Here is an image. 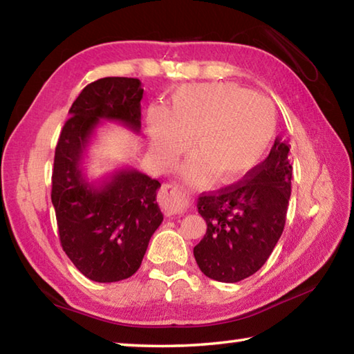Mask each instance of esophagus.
<instances>
[{
    "label": "esophagus",
    "instance_id": "34e87169",
    "mask_svg": "<svg viewBox=\"0 0 354 354\" xmlns=\"http://www.w3.org/2000/svg\"><path fill=\"white\" fill-rule=\"evenodd\" d=\"M159 201L167 215H178L187 211V198L176 184H164L159 194Z\"/></svg>",
    "mask_w": 354,
    "mask_h": 354
}]
</instances>
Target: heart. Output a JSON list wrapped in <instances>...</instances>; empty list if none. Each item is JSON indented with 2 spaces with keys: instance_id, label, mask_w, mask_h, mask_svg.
Here are the masks:
<instances>
[{
  "instance_id": "obj_1",
  "label": "heart",
  "mask_w": 354,
  "mask_h": 354,
  "mask_svg": "<svg viewBox=\"0 0 354 354\" xmlns=\"http://www.w3.org/2000/svg\"><path fill=\"white\" fill-rule=\"evenodd\" d=\"M151 148L162 167H170L195 139L198 156L183 167L192 183L217 175L234 183L261 164L277 133V113L266 97L232 84H195L173 93L167 112L148 113Z\"/></svg>"
}]
</instances>
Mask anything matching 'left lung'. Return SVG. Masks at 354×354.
Here are the masks:
<instances>
[{
  "mask_svg": "<svg viewBox=\"0 0 354 354\" xmlns=\"http://www.w3.org/2000/svg\"><path fill=\"white\" fill-rule=\"evenodd\" d=\"M290 147L274 140L267 159L242 181L203 194L196 207L206 220L205 237L194 248L207 278L239 283L266 263L286 225L290 200Z\"/></svg>",
  "mask_w": 354,
  "mask_h": 354,
  "instance_id": "obj_1",
  "label": "left lung"
}]
</instances>
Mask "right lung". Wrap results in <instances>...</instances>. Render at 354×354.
<instances>
[{
  "mask_svg": "<svg viewBox=\"0 0 354 354\" xmlns=\"http://www.w3.org/2000/svg\"><path fill=\"white\" fill-rule=\"evenodd\" d=\"M142 97L136 77L88 84L71 104L56 147L51 201L59 239L77 270L97 283L133 277L164 220L156 201L158 179L129 167L98 183L84 175V158L101 120L139 133Z\"/></svg>",
  "mask_w": 354,
  "mask_h": 354,
  "instance_id": "1",
  "label": "right lung"
}]
</instances>
